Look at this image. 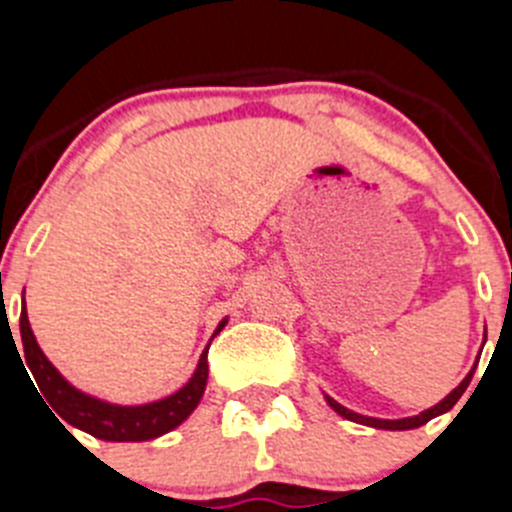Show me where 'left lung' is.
I'll use <instances>...</instances> for the list:
<instances>
[{
	"label": "left lung",
	"instance_id": "1",
	"mask_svg": "<svg viewBox=\"0 0 512 512\" xmlns=\"http://www.w3.org/2000/svg\"><path fill=\"white\" fill-rule=\"evenodd\" d=\"M474 369H477V366H474ZM474 369H472V372L467 374V377L461 379L459 387H456L454 392H449V395L443 397V400L438 402V405H433V408L423 410V413H420V415H413V418H400V420L369 418V415H359V413H354V410L343 408L341 402H336V400H333V397L325 395V400H328V405H330V408H333V410H336L338 415H343V418H346V420H354V423L372 425V428H382V431H410V428H420V425H425V423H428V420H431V418H436V415L449 413V410L454 408L456 402H459V397L464 395V390H467V387H469V382H472Z\"/></svg>",
	"mask_w": 512,
	"mask_h": 512
}]
</instances>
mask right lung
<instances>
[{"label":"right lung","instance_id":"obj_1","mask_svg":"<svg viewBox=\"0 0 512 512\" xmlns=\"http://www.w3.org/2000/svg\"><path fill=\"white\" fill-rule=\"evenodd\" d=\"M228 320L217 325L215 333L225 328ZM12 333V330H9ZM20 336H22V354L20 361L22 369H30L38 390L43 392L45 402L61 415L63 420L79 431L89 433L102 441H151V438L164 436V433L174 431L176 425H182L184 420L192 415V410L200 405L202 395L207 387V348L200 356V364L194 369L192 379L184 384L182 390L174 395L164 397V400L148 402V405H112V402L97 400V397L87 395V392L76 390L74 384H69L61 377L56 366L45 359L40 351L38 341L33 336L30 320H27V310L22 307L20 312ZM15 341V338H12ZM17 348V343H15ZM20 354V351H17ZM61 423V420H58ZM63 425V423H61ZM66 428V425H63Z\"/></svg>","mask_w":512,"mask_h":512}]
</instances>
